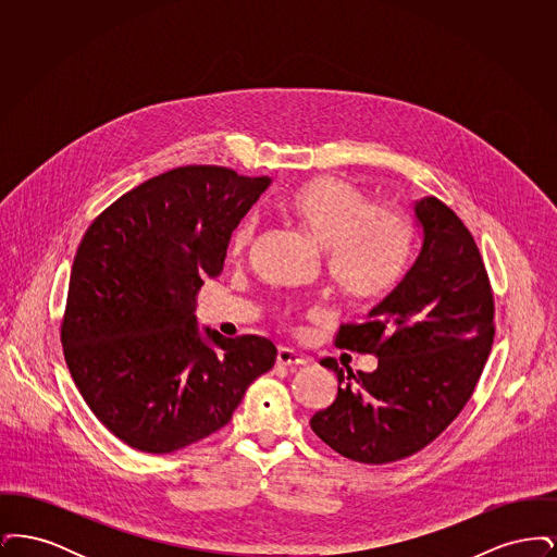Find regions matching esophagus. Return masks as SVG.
Segmentation results:
<instances>
[{"label": "esophagus", "instance_id": "34e87169", "mask_svg": "<svg viewBox=\"0 0 557 557\" xmlns=\"http://www.w3.org/2000/svg\"><path fill=\"white\" fill-rule=\"evenodd\" d=\"M305 363H307V359L296 355L292 348H286V346L277 348V357H275L277 368H298V366H305Z\"/></svg>", "mask_w": 557, "mask_h": 557}]
</instances>
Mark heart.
Wrapping results in <instances>:
<instances>
[{
  "instance_id": "1",
  "label": "heart",
  "mask_w": 557,
  "mask_h": 557,
  "mask_svg": "<svg viewBox=\"0 0 557 557\" xmlns=\"http://www.w3.org/2000/svg\"><path fill=\"white\" fill-rule=\"evenodd\" d=\"M292 221L327 255L338 290L357 302H373L400 282L411 257V230L397 212L380 205L361 187L318 177L292 191L284 205ZM259 221L248 214L232 238L242 255L257 236Z\"/></svg>"
}]
</instances>
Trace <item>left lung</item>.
Instances as JSON below:
<instances>
[{
  "label": "left lung",
  "instance_id": "left-lung-1",
  "mask_svg": "<svg viewBox=\"0 0 557 557\" xmlns=\"http://www.w3.org/2000/svg\"><path fill=\"white\" fill-rule=\"evenodd\" d=\"M422 248L366 323H346L336 346L377 357L341 370L336 400L311 418L319 438L352 461L382 466L430 445L476 388L495 336V302L476 242L445 202H416Z\"/></svg>",
  "mask_w": 557,
  "mask_h": 557
}]
</instances>
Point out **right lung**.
<instances>
[{
  "label": "right lung",
  "mask_w": 557,
  "mask_h": 557,
  "mask_svg": "<svg viewBox=\"0 0 557 557\" xmlns=\"http://www.w3.org/2000/svg\"><path fill=\"white\" fill-rule=\"evenodd\" d=\"M269 184L225 166H180L123 194L81 239L64 359L94 416L133 449L162 455L211 436L273 368L271 341L209 327L202 336L194 315Z\"/></svg>",
  "instance_id": "right-lung-1"
}]
</instances>
